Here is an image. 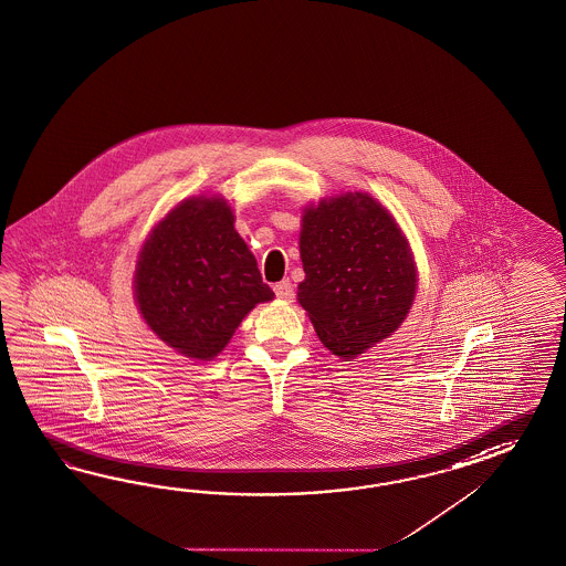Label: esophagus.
I'll return each mask as SVG.
<instances>
[{"label":"esophagus","mask_w":566,"mask_h":566,"mask_svg":"<svg viewBox=\"0 0 566 566\" xmlns=\"http://www.w3.org/2000/svg\"><path fill=\"white\" fill-rule=\"evenodd\" d=\"M274 292H276L277 298H282L286 303H292V298H294V289H292L290 280L277 282L276 286H274Z\"/></svg>","instance_id":"obj_1"}]
</instances>
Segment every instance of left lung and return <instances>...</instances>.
I'll use <instances>...</instances> for the list:
<instances>
[{
  "label": "left lung",
  "instance_id": "1",
  "mask_svg": "<svg viewBox=\"0 0 566 566\" xmlns=\"http://www.w3.org/2000/svg\"><path fill=\"white\" fill-rule=\"evenodd\" d=\"M298 303L321 342L352 359L407 317L417 272L395 219L368 193L347 192L304 210Z\"/></svg>",
  "mask_w": 566,
  "mask_h": 566
}]
</instances>
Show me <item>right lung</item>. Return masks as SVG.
Returning a JSON list of instances; mask_svg holds the SVG:
<instances>
[{
  "label": "right lung",
  "instance_id": "right-lung-1",
  "mask_svg": "<svg viewBox=\"0 0 566 566\" xmlns=\"http://www.w3.org/2000/svg\"><path fill=\"white\" fill-rule=\"evenodd\" d=\"M221 198H192L153 229L135 274L138 311L188 358L221 354L258 303L274 298Z\"/></svg>",
  "mask_w": 566,
  "mask_h": 566
}]
</instances>
